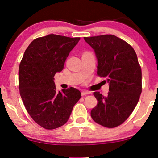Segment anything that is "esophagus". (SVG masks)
Here are the masks:
<instances>
[{
	"mask_svg": "<svg viewBox=\"0 0 158 158\" xmlns=\"http://www.w3.org/2000/svg\"><path fill=\"white\" fill-rule=\"evenodd\" d=\"M88 94H89V92L88 91H86V90H83V91L81 92V95L82 96H86V95H88Z\"/></svg>",
	"mask_w": 158,
	"mask_h": 158,
	"instance_id": "obj_1",
	"label": "esophagus"
}]
</instances>
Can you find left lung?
I'll list each match as a JSON object with an SVG mask.
<instances>
[{"mask_svg": "<svg viewBox=\"0 0 158 158\" xmlns=\"http://www.w3.org/2000/svg\"><path fill=\"white\" fill-rule=\"evenodd\" d=\"M84 40L98 61L97 74L107 80L109 92H94L98 103L90 116L98 124L114 128L125 122L135 109L142 93V70L132 47L117 36L106 34Z\"/></svg>", "mask_w": 158, "mask_h": 158, "instance_id": "obj_1", "label": "left lung"}]
</instances>
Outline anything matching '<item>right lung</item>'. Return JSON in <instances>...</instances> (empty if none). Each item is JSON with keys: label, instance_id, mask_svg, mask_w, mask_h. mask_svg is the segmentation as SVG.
<instances>
[{"label": "right lung", "instance_id": "obj_1", "mask_svg": "<svg viewBox=\"0 0 158 158\" xmlns=\"http://www.w3.org/2000/svg\"><path fill=\"white\" fill-rule=\"evenodd\" d=\"M80 37L49 34L32 41L19 69V87L26 109L43 128L54 129L68 122L81 94L75 88L56 90L54 76L63 70Z\"/></svg>", "mask_w": 158, "mask_h": 158}]
</instances>
